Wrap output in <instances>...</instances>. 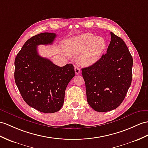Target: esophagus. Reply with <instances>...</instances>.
<instances>
[{
	"mask_svg": "<svg viewBox=\"0 0 148 148\" xmlns=\"http://www.w3.org/2000/svg\"><path fill=\"white\" fill-rule=\"evenodd\" d=\"M75 73H76V75L80 74V68H79L78 66H77V65L75 66Z\"/></svg>",
	"mask_w": 148,
	"mask_h": 148,
	"instance_id": "34e87169",
	"label": "esophagus"
}]
</instances>
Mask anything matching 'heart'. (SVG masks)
<instances>
[{
	"instance_id": "1",
	"label": "heart",
	"mask_w": 148,
	"mask_h": 148,
	"mask_svg": "<svg viewBox=\"0 0 148 148\" xmlns=\"http://www.w3.org/2000/svg\"><path fill=\"white\" fill-rule=\"evenodd\" d=\"M71 55H82L79 62L84 65H91L96 63L101 56L106 46L105 39L95 37L91 33H85L70 39L66 42Z\"/></svg>"
}]
</instances>
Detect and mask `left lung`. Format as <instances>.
<instances>
[{
  "label": "left lung",
  "mask_w": 148,
  "mask_h": 148,
  "mask_svg": "<svg viewBox=\"0 0 148 148\" xmlns=\"http://www.w3.org/2000/svg\"><path fill=\"white\" fill-rule=\"evenodd\" d=\"M107 53L96 63L82 68L87 102L93 110L105 112L123 101L132 77V57L124 41L110 32Z\"/></svg>",
  "instance_id": "obj_1"
}]
</instances>
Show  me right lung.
<instances>
[{"label": "right lung", "instance_id": "obj_1", "mask_svg": "<svg viewBox=\"0 0 148 148\" xmlns=\"http://www.w3.org/2000/svg\"><path fill=\"white\" fill-rule=\"evenodd\" d=\"M56 35L43 32L24 43L14 64L16 84L28 106L43 113H54L62 107L68 83L75 76L72 64L60 67L38 53V46L52 45Z\"/></svg>", "mask_w": 148, "mask_h": 148}]
</instances>
